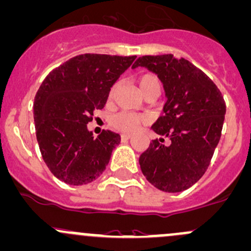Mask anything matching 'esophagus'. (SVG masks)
Listing matches in <instances>:
<instances>
[{
  "mask_svg": "<svg viewBox=\"0 0 251 251\" xmlns=\"http://www.w3.org/2000/svg\"><path fill=\"white\" fill-rule=\"evenodd\" d=\"M131 137H132V136H131V134H127V133H123V134H121V141H128V139H130L131 138Z\"/></svg>",
  "mask_w": 251,
  "mask_h": 251,
  "instance_id": "1",
  "label": "esophagus"
}]
</instances>
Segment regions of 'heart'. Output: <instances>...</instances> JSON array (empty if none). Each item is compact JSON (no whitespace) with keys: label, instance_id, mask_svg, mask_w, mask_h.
Instances as JSON below:
<instances>
[{"label":"heart","instance_id":"b5f03b06","mask_svg":"<svg viewBox=\"0 0 251 251\" xmlns=\"http://www.w3.org/2000/svg\"><path fill=\"white\" fill-rule=\"evenodd\" d=\"M138 85H139V89H141V91L143 92V95H146L147 92L151 90V89H155V88L160 89V81H159V78H157L155 75L146 73V75H141V77L138 78ZM115 91H117V84L113 85L112 89H110L109 99H113ZM147 121H148V118L146 115L127 112V110H123V112H119L110 118V125L119 131L131 133V132H134V131L138 128V126H141L142 124H146Z\"/></svg>","mask_w":251,"mask_h":251}]
</instances>
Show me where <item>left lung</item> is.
<instances>
[{
  "instance_id": "1",
  "label": "left lung",
  "mask_w": 251,
  "mask_h": 251,
  "mask_svg": "<svg viewBox=\"0 0 251 251\" xmlns=\"http://www.w3.org/2000/svg\"><path fill=\"white\" fill-rule=\"evenodd\" d=\"M156 73L167 102L152 131L170 138L154 139L139 157L149 183L166 192L189 189L207 171L221 137L226 104L218 86L203 71L172 54L146 55L132 67Z\"/></svg>"
}]
</instances>
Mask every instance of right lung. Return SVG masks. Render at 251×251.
Instances as JSON below:
<instances>
[{
  "label": "right lung",
  "mask_w": 251,
  "mask_h": 251,
  "mask_svg": "<svg viewBox=\"0 0 251 251\" xmlns=\"http://www.w3.org/2000/svg\"><path fill=\"white\" fill-rule=\"evenodd\" d=\"M136 56L81 54L52 70L33 103L42 157L57 179L83 185L99 178L120 143V134L103 130L92 137L86 124L102 109L110 88Z\"/></svg>",
  "instance_id": "right-lung-1"
}]
</instances>
